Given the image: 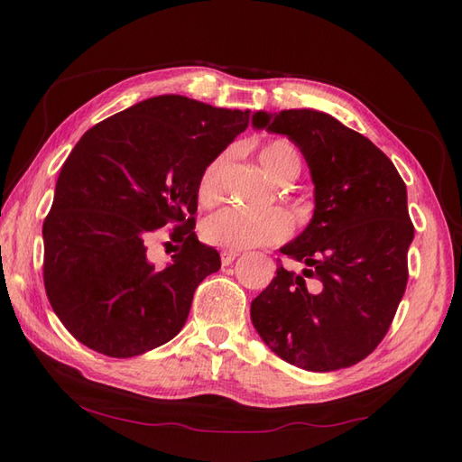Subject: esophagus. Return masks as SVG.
I'll list each match as a JSON object with an SVG mask.
<instances>
[{
    "label": "esophagus",
    "instance_id": "1",
    "mask_svg": "<svg viewBox=\"0 0 462 462\" xmlns=\"http://www.w3.org/2000/svg\"><path fill=\"white\" fill-rule=\"evenodd\" d=\"M238 256H240V252H236V250H224L220 254V260H222L224 266H228V263H232Z\"/></svg>",
    "mask_w": 462,
    "mask_h": 462
}]
</instances>
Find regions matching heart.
<instances>
[{
    "mask_svg": "<svg viewBox=\"0 0 462 462\" xmlns=\"http://www.w3.org/2000/svg\"><path fill=\"white\" fill-rule=\"evenodd\" d=\"M228 154L222 152L212 159L200 174L199 200L206 206L218 202L220 180ZM260 162L268 174L280 180L291 164H300L298 152L286 141H276L260 151ZM291 232V216L282 208H222L202 224V236L208 244L226 250H246L282 242Z\"/></svg>",
    "mask_w": 462,
    "mask_h": 462,
    "instance_id": "b5f03b06",
    "label": "heart"
}]
</instances>
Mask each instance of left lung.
<instances>
[{"label":"left lung","instance_id":"8db88e82","mask_svg":"<svg viewBox=\"0 0 462 462\" xmlns=\"http://www.w3.org/2000/svg\"><path fill=\"white\" fill-rule=\"evenodd\" d=\"M254 129L298 144L313 182V216L282 254L250 318L262 341L291 365L328 373L356 365L379 346L407 286L415 236L407 186L365 136L316 109L258 111Z\"/></svg>","mask_w":462,"mask_h":462}]
</instances>
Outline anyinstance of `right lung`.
Listing matches in <instances>:
<instances>
[{
  "mask_svg": "<svg viewBox=\"0 0 462 462\" xmlns=\"http://www.w3.org/2000/svg\"><path fill=\"white\" fill-rule=\"evenodd\" d=\"M248 121L250 111L159 95L81 136L43 222L45 291L77 341L134 357L184 328L196 286L220 270L194 234L200 174ZM164 225L181 246L156 267L148 242Z\"/></svg>",
  "mask_w": 462,
  "mask_h": 462,
  "instance_id": "1",
  "label": "right lung"
}]
</instances>
